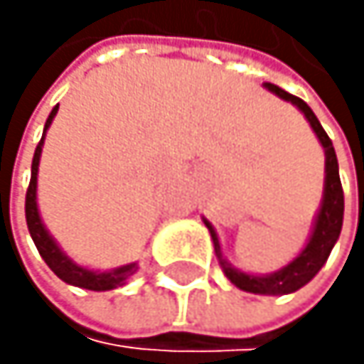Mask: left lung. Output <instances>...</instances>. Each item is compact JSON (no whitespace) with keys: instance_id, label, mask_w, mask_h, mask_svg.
<instances>
[{"instance_id":"8db88e82","label":"left lung","mask_w":364,"mask_h":364,"mask_svg":"<svg viewBox=\"0 0 364 364\" xmlns=\"http://www.w3.org/2000/svg\"><path fill=\"white\" fill-rule=\"evenodd\" d=\"M264 89H269L273 95L279 97V100L290 102L306 117L312 133L316 135L318 144L323 146V152H326L323 196H321L318 212H316V216L312 220L308 242L297 253V257H292L286 267H282L279 271H273V273H247V271H240L237 267H233V264L223 255V247H220V240H218V233H216L214 225L209 223L205 216H203V223L209 229V235H212L214 251H216L220 269L235 288H240L245 292H253V295H288V292H295L301 286H306L321 269H323V264L328 262V257H330V253H332V249H334V245L338 240V235H341L345 198H343V186H341V176H338V159H336L332 139L328 137L323 127H321V122L316 119L312 109L301 100V97L284 91L282 87H277L273 82H264Z\"/></svg>"}]
</instances>
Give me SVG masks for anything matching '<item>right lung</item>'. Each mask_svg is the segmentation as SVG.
Segmentation results:
<instances>
[{"mask_svg":"<svg viewBox=\"0 0 364 364\" xmlns=\"http://www.w3.org/2000/svg\"><path fill=\"white\" fill-rule=\"evenodd\" d=\"M58 107L52 109L48 122H46V129H43V137H41L36 150H34V159H32V176H30V188L26 194V223H28V231L32 235V240L41 253V257L46 259L48 267L54 271L56 277H60L65 284L69 286H78V288H87V290H95V292H102V290H113L119 288L124 284H129V279L137 273L139 264L137 262H129V264H122V267L109 269V271H93L89 267H80L78 262H74L69 257L60 245L54 240V235L48 231L43 218H41L38 212V203H36V183H38V164H41V152H43V141H46V133L52 127V119L56 117Z\"/></svg>","mask_w":364,"mask_h":364,"instance_id":"add662e5","label":"right lung"}]
</instances>
